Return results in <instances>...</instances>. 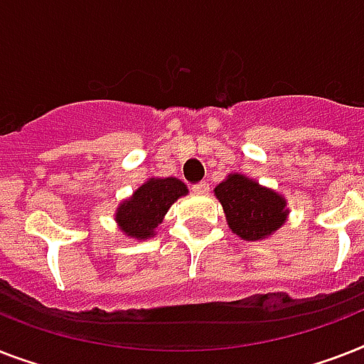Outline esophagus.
<instances>
[{
	"label": "esophagus",
	"instance_id": "esophagus-1",
	"mask_svg": "<svg viewBox=\"0 0 364 364\" xmlns=\"http://www.w3.org/2000/svg\"><path fill=\"white\" fill-rule=\"evenodd\" d=\"M208 190H210L208 182H199V184L193 186V191H196V193H208Z\"/></svg>",
	"mask_w": 364,
	"mask_h": 364
}]
</instances>
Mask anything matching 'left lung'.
I'll use <instances>...</instances> for the list:
<instances>
[{
  "instance_id": "left-lung-1",
  "label": "left lung",
  "mask_w": 364,
  "mask_h": 364,
  "mask_svg": "<svg viewBox=\"0 0 364 364\" xmlns=\"http://www.w3.org/2000/svg\"><path fill=\"white\" fill-rule=\"evenodd\" d=\"M222 203L225 220L235 235L242 240H263L286 223L289 214L286 199L261 186L259 182L232 173L214 188Z\"/></svg>"
}]
</instances>
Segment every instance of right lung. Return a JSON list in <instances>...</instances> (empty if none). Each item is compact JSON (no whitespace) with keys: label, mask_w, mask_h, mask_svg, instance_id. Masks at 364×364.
I'll list each match as a JSON object with an SVG mask.
<instances>
[{"label":"right lung","mask_w":364,"mask_h":364,"mask_svg":"<svg viewBox=\"0 0 364 364\" xmlns=\"http://www.w3.org/2000/svg\"><path fill=\"white\" fill-rule=\"evenodd\" d=\"M182 196H188V188L182 180L173 176L148 178L129 199L122 200L114 220L124 235L135 240H146L154 237L171 205Z\"/></svg>","instance_id":"add662e5"}]
</instances>
